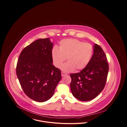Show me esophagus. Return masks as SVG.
Returning a JSON list of instances; mask_svg holds the SVG:
<instances>
[{
  "mask_svg": "<svg viewBox=\"0 0 127 127\" xmlns=\"http://www.w3.org/2000/svg\"><path fill=\"white\" fill-rule=\"evenodd\" d=\"M66 75V73H64V72H61V76H62V77H63V76H65V75Z\"/></svg>",
  "mask_w": 127,
  "mask_h": 127,
  "instance_id": "1",
  "label": "esophagus"
}]
</instances>
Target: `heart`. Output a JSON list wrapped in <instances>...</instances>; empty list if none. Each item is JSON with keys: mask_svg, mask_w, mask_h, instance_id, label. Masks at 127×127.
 Wrapping results in <instances>:
<instances>
[{"mask_svg": "<svg viewBox=\"0 0 127 127\" xmlns=\"http://www.w3.org/2000/svg\"><path fill=\"white\" fill-rule=\"evenodd\" d=\"M93 47L91 44L77 39L61 40L59 48L55 47L51 56L55 66L60 67L66 59L68 61L61 66L62 70L71 72L75 69L79 70L88 66L93 54Z\"/></svg>", "mask_w": 127, "mask_h": 127, "instance_id": "1", "label": "heart"}]
</instances>
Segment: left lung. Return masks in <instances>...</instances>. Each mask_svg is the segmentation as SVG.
Here are the masks:
<instances>
[{"mask_svg": "<svg viewBox=\"0 0 127 127\" xmlns=\"http://www.w3.org/2000/svg\"><path fill=\"white\" fill-rule=\"evenodd\" d=\"M94 53L88 66L80 72L71 74L70 89L74 97L81 101H90L97 97L106 83L109 64L102 48L93 46Z\"/></svg>", "mask_w": 127, "mask_h": 127, "instance_id": "obj_1", "label": "left lung"}]
</instances>
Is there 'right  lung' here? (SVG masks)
<instances>
[{"instance_id": "obj_1", "label": "right lung", "mask_w": 127, "mask_h": 127, "mask_svg": "<svg viewBox=\"0 0 127 127\" xmlns=\"http://www.w3.org/2000/svg\"><path fill=\"white\" fill-rule=\"evenodd\" d=\"M53 43L39 39L25 47L19 56L16 73L23 91L31 99L47 101L61 79V71L52 64Z\"/></svg>"}]
</instances>
